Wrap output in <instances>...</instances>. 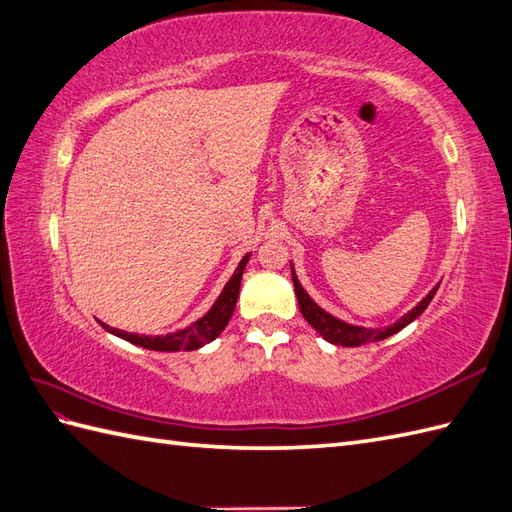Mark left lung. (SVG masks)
Segmentation results:
<instances>
[{"instance_id": "left-lung-1", "label": "left lung", "mask_w": 512, "mask_h": 512, "mask_svg": "<svg viewBox=\"0 0 512 512\" xmlns=\"http://www.w3.org/2000/svg\"><path fill=\"white\" fill-rule=\"evenodd\" d=\"M292 281H294V292H296V299H299V307H301L303 318H305L307 323H310L327 342L338 344V347H360V344L379 342V340H384V338H388V336H392V334H397V331H401L403 327L410 325L414 318H419V316L425 312V307L430 305V301L434 299V294H436V290H438V285H436V288H432L430 294H427L425 299H423L417 307H412V310H410L406 316H401V318L397 320V323H392V325L382 327V329H368V327L344 323V320H340V318H336V316H331L329 312L323 310V307L316 305V303L312 301V296L307 294V292L303 290V285L299 283V277H296L294 266H292Z\"/></svg>"}]
</instances>
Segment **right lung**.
<instances>
[{"label":"right lung","mask_w":512,"mask_h":512,"mask_svg":"<svg viewBox=\"0 0 512 512\" xmlns=\"http://www.w3.org/2000/svg\"><path fill=\"white\" fill-rule=\"evenodd\" d=\"M248 259H251V253L244 255L240 264H237L233 277L224 285V290L220 292V296L216 299V303L211 305V310L198 318L196 323H192L185 329H178L174 334H165V336H144V334H128L124 329H115L100 323L109 334L128 340L137 344V347H144L150 351H194L205 347L207 342L216 340L222 329L227 327V323L233 316L235 310V303H237V296H240V283H242V275H244V268L248 264Z\"/></svg>","instance_id":"add662e5"}]
</instances>
